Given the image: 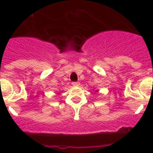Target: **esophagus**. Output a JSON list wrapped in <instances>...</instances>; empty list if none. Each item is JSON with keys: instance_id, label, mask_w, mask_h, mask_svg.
I'll return each instance as SVG.
<instances>
[{"instance_id": "34e87169", "label": "esophagus", "mask_w": 153, "mask_h": 153, "mask_svg": "<svg viewBox=\"0 0 153 153\" xmlns=\"http://www.w3.org/2000/svg\"><path fill=\"white\" fill-rule=\"evenodd\" d=\"M72 85L74 86H78L79 85V82H73Z\"/></svg>"}]
</instances>
